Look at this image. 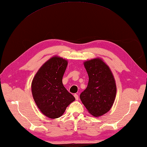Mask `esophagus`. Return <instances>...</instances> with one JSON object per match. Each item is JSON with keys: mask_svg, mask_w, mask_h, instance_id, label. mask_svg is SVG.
Instances as JSON below:
<instances>
[{"mask_svg": "<svg viewBox=\"0 0 147 147\" xmlns=\"http://www.w3.org/2000/svg\"><path fill=\"white\" fill-rule=\"evenodd\" d=\"M74 96L75 99H76V100H78V99H79V97H78V95L77 94H74Z\"/></svg>", "mask_w": 147, "mask_h": 147, "instance_id": "34e87169", "label": "esophagus"}]
</instances>
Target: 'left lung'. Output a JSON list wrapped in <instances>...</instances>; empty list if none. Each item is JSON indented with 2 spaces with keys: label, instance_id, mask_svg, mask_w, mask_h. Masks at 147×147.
I'll return each instance as SVG.
<instances>
[{
  "label": "left lung",
  "instance_id": "obj_1",
  "mask_svg": "<svg viewBox=\"0 0 147 147\" xmlns=\"http://www.w3.org/2000/svg\"><path fill=\"white\" fill-rule=\"evenodd\" d=\"M89 76L88 86L80 94L81 102L88 111L99 117L110 110L117 94V85L113 74L101 58L84 62Z\"/></svg>",
  "mask_w": 147,
  "mask_h": 147
}]
</instances>
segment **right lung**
<instances>
[{"mask_svg": "<svg viewBox=\"0 0 147 147\" xmlns=\"http://www.w3.org/2000/svg\"><path fill=\"white\" fill-rule=\"evenodd\" d=\"M67 63L63 57H51L39 68L32 81L34 100L42 113L51 119L61 117L75 100L62 81Z\"/></svg>", "mask_w": 147, "mask_h": 147, "instance_id": "right-lung-1", "label": "right lung"}]
</instances>
